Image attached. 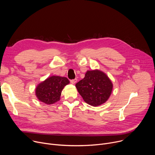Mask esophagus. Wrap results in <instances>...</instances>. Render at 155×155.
<instances>
[{"mask_svg": "<svg viewBox=\"0 0 155 155\" xmlns=\"http://www.w3.org/2000/svg\"><path fill=\"white\" fill-rule=\"evenodd\" d=\"M77 78H75V79H74V80H71V83L72 84H75V83H77Z\"/></svg>", "mask_w": 155, "mask_h": 155, "instance_id": "obj_1", "label": "esophagus"}]
</instances>
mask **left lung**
Listing matches in <instances>:
<instances>
[{"label":"left lung","mask_w":155,"mask_h":155,"mask_svg":"<svg viewBox=\"0 0 155 155\" xmlns=\"http://www.w3.org/2000/svg\"><path fill=\"white\" fill-rule=\"evenodd\" d=\"M75 86L86 103L97 107L107 101L112 94L114 85L105 73L95 69L87 71L84 78Z\"/></svg>","instance_id":"obj_1"}]
</instances>
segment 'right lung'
I'll return each mask as SVG.
<instances>
[{"mask_svg": "<svg viewBox=\"0 0 155 155\" xmlns=\"http://www.w3.org/2000/svg\"><path fill=\"white\" fill-rule=\"evenodd\" d=\"M70 83L64 77L53 75L40 82L35 87V93L37 99L47 105L53 104L60 100L64 87Z\"/></svg>", "mask_w": 155, "mask_h": 155, "instance_id": "add662e5", "label": "right lung"}]
</instances>
